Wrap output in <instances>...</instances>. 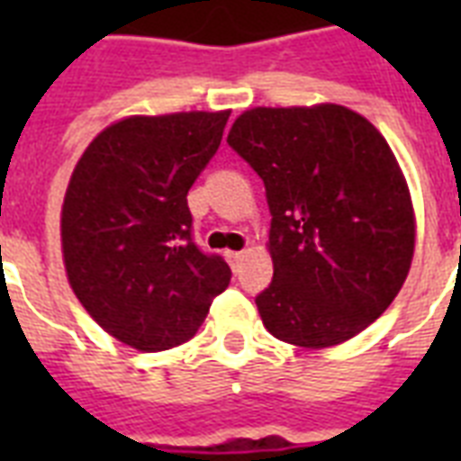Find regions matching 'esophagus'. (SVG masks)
Segmentation results:
<instances>
[{"label":"esophagus","instance_id":"obj_1","mask_svg":"<svg viewBox=\"0 0 461 461\" xmlns=\"http://www.w3.org/2000/svg\"><path fill=\"white\" fill-rule=\"evenodd\" d=\"M227 260H230V266L234 267V270H239L241 260H244V251H227Z\"/></svg>","mask_w":461,"mask_h":461}]
</instances>
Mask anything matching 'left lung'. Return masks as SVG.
I'll return each instance as SVG.
<instances>
[{
  "mask_svg": "<svg viewBox=\"0 0 461 461\" xmlns=\"http://www.w3.org/2000/svg\"><path fill=\"white\" fill-rule=\"evenodd\" d=\"M258 172L273 212V282L256 296L273 337L328 349L400 294L416 246L407 179L383 133L335 103L253 107L227 136Z\"/></svg>",
  "mask_w": 461,
  "mask_h": 461,
  "instance_id": "left-lung-1",
  "label": "left lung"
}]
</instances>
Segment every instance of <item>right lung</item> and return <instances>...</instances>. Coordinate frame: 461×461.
Segmentation results:
<instances>
[{
  "mask_svg": "<svg viewBox=\"0 0 461 461\" xmlns=\"http://www.w3.org/2000/svg\"><path fill=\"white\" fill-rule=\"evenodd\" d=\"M230 110L133 114L90 140L61 205V256L76 299L139 351L201 328L230 266L191 241L186 194L220 148Z\"/></svg>",
  "mask_w": 461,
  "mask_h": 461,
  "instance_id": "obj_1",
  "label": "right lung"
}]
</instances>
